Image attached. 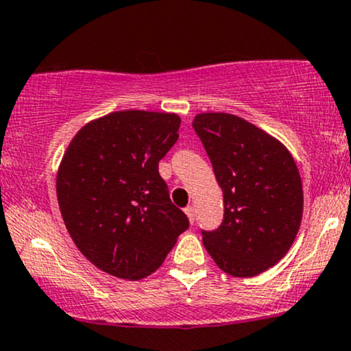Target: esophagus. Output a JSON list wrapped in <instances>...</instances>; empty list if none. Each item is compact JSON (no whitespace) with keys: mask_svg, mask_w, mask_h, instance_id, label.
Wrapping results in <instances>:
<instances>
[{"mask_svg":"<svg viewBox=\"0 0 351 351\" xmlns=\"http://www.w3.org/2000/svg\"><path fill=\"white\" fill-rule=\"evenodd\" d=\"M185 213H187V217H189V220H191V223H193V221H195V207H193V205H189L187 208H185Z\"/></svg>","mask_w":351,"mask_h":351,"instance_id":"esophagus-1","label":"esophagus"}]
</instances>
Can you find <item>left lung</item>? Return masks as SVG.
<instances>
[{
  "label": "left lung",
  "instance_id": "8db88e82",
  "mask_svg": "<svg viewBox=\"0 0 351 351\" xmlns=\"http://www.w3.org/2000/svg\"><path fill=\"white\" fill-rule=\"evenodd\" d=\"M192 125L225 204L220 228L204 232L205 250L234 278L265 273L286 256L302 221V180L294 158L279 139L237 114L199 113Z\"/></svg>",
  "mask_w": 351,
  "mask_h": 351
}]
</instances>
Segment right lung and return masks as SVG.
I'll use <instances>...</instances> for the list:
<instances>
[{"label":"right lung","mask_w":351,"mask_h":351,"mask_svg":"<svg viewBox=\"0 0 351 351\" xmlns=\"http://www.w3.org/2000/svg\"><path fill=\"white\" fill-rule=\"evenodd\" d=\"M179 126L177 113L113 111L82 126L62 156L56 185L65 228L78 251L114 278L152 274L189 228L159 176Z\"/></svg>","instance_id":"add662e5"}]
</instances>
